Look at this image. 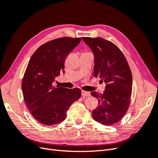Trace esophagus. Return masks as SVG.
Masks as SVG:
<instances>
[{
  "label": "esophagus",
  "instance_id": "34e87169",
  "mask_svg": "<svg viewBox=\"0 0 158 158\" xmlns=\"http://www.w3.org/2000/svg\"><path fill=\"white\" fill-rule=\"evenodd\" d=\"M82 95L84 97H89V96H90L91 94H90V92H86V91L82 90Z\"/></svg>",
  "mask_w": 158,
  "mask_h": 158
}]
</instances>
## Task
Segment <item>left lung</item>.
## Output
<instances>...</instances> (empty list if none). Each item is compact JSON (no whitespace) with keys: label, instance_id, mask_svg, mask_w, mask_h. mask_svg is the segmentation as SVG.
Instances as JSON below:
<instances>
[{"label":"left lung","instance_id":"obj_1","mask_svg":"<svg viewBox=\"0 0 158 158\" xmlns=\"http://www.w3.org/2000/svg\"><path fill=\"white\" fill-rule=\"evenodd\" d=\"M94 55V76L106 83L103 94L91 92L98 99V106L92 117L103 125L116 124L125 115L131 102L132 74L121 51L102 37H82Z\"/></svg>","mask_w":158,"mask_h":158}]
</instances>
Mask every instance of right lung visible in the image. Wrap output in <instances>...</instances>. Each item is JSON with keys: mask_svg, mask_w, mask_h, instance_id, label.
Returning <instances> with one entry per match:
<instances>
[{"mask_svg": "<svg viewBox=\"0 0 158 158\" xmlns=\"http://www.w3.org/2000/svg\"><path fill=\"white\" fill-rule=\"evenodd\" d=\"M81 38L60 37L41 45L31 56L23 76V99L32 116L45 125L63 121L71 104L81 97L79 88L53 86L55 79L64 73V61Z\"/></svg>", "mask_w": 158, "mask_h": 158, "instance_id": "add662e5", "label": "right lung"}]
</instances>
